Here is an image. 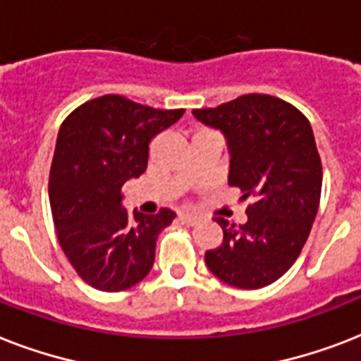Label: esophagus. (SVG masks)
Wrapping results in <instances>:
<instances>
[{"instance_id":"esophagus-1","label":"esophagus","mask_w":361,"mask_h":361,"mask_svg":"<svg viewBox=\"0 0 361 361\" xmlns=\"http://www.w3.org/2000/svg\"><path fill=\"white\" fill-rule=\"evenodd\" d=\"M198 219H200V217H198L197 214H180L181 223H185V225H189V226L197 225Z\"/></svg>"}]
</instances>
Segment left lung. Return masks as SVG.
<instances>
[{"mask_svg": "<svg viewBox=\"0 0 361 361\" xmlns=\"http://www.w3.org/2000/svg\"><path fill=\"white\" fill-rule=\"evenodd\" d=\"M192 114L226 136L228 185L251 200L245 225L215 217L223 243L206 251V266L238 288L271 285L296 262L319 212L322 163L311 123L296 106L264 93Z\"/></svg>", "mask_w": 361, "mask_h": 361, "instance_id": "obj_1", "label": "left lung"}]
</instances>
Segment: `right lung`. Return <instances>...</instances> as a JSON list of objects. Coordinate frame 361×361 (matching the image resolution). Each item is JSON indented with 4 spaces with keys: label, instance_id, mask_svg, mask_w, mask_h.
I'll use <instances>...</instances> for the list:
<instances>
[{
    "label": "right lung",
    "instance_id": "1",
    "mask_svg": "<svg viewBox=\"0 0 361 361\" xmlns=\"http://www.w3.org/2000/svg\"><path fill=\"white\" fill-rule=\"evenodd\" d=\"M183 112L103 95L61 123L48 180L54 226L71 266L97 290H127L152 269L159 232L176 214L130 217L121 187L146 172L152 138Z\"/></svg>",
    "mask_w": 361,
    "mask_h": 361
}]
</instances>
